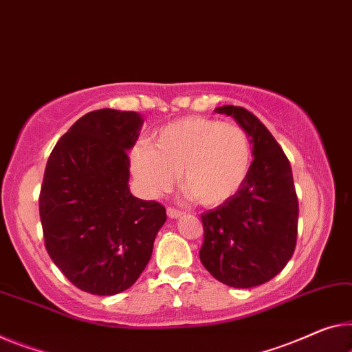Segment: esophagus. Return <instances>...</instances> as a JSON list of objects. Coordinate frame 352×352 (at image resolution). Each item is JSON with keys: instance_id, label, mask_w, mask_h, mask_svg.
Segmentation results:
<instances>
[{"instance_id": "esophagus-1", "label": "esophagus", "mask_w": 352, "mask_h": 352, "mask_svg": "<svg viewBox=\"0 0 352 352\" xmlns=\"http://www.w3.org/2000/svg\"><path fill=\"white\" fill-rule=\"evenodd\" d=\"M166 214H168L170 219H181L182 215H184L182 210H177V209H175V208H168V209H166Z\"/></svg>"}]
</instances>
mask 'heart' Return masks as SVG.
Wrapping results in <instances>:
<instances>
[{"label":"heart","instance_id":"heart-1","mask_svg":"<svg viewBox=\"0 0 352 352\" xmlns=\"http://www.w3.org/2000/svg\"><path fill=\"white\" fill-rule=\"evenodd\" d=\"M252 166V143L234 122L187 116L162 126L149 144L131 151V170L149 197L168 192L181 173L182 187L203 206L236 197Z\"/></svg>","mask_w":352,"mask_h":352}]
</instances>
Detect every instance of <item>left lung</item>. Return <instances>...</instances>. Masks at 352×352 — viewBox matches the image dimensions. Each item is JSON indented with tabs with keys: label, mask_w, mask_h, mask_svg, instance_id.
I'll list each match as a JSON object with an SVG mask.
<instances>
[{
	"label": "left lung",
	"mask_w": 352,
	"mask_h": 352,
	"mask_svg": "<svg viewBox=\"0 0 352 352\" xmlns=\"http://www.w3.org/2000/svg\"><path fill=\"white\" fill-rule=\"evenodd\" d=\"M252 143L250 173L236 197L201 214L199 259L214 278L232 288H253L274 278L296 248L299 203L289 160L266 126L242 107L223 105Z\"/></svg>",
	"instance_id": "8db88e82"
}]
</instances>
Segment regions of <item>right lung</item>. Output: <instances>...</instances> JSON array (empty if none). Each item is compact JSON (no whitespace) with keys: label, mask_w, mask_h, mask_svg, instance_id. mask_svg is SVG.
I'll use <instances>...</instances> for the list:
<instances>
[{"label":"right lung","mask_w":352,"mask_h":352,"mask_svg":"<svg viewBox=\"0 0 352 352\" xmlns=\"http://www.w3.org/2000/svg\"><path fill=\"white\" fill-rule=\"evenodd\" d=\"M142 126L137 111L86 113L48 157L39 197L45 248L85 293L113 296L131 288L166 220L160 203L129 190L127 151Z\"/></svg>","instance_id":"add662e5"}]
</instances>
